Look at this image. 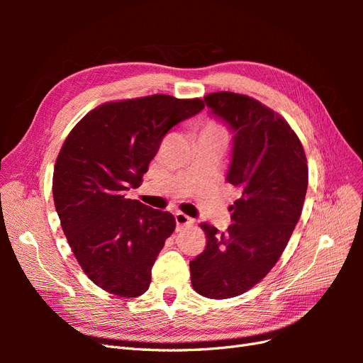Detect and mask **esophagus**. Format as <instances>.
<instances>
[{"instance_id":"esophagus-1","label":"esophagus","mask_w":363,"mask_h":363,"mask_svg":"<svg viewBox=\"0 0 363 363\" xmlns=\"http://www.w3.org/2000/svg\"><path fill=\"white\" fill-rule=\"evenodd\" d=\"M175 224H177V228H184V227H192L194 225V219L189 218L188 215H184L182 212L175 213Z\"/></svg>"}]
</instances>
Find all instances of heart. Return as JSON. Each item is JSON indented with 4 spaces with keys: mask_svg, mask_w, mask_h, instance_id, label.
<instances>
[{
    "mask_svg": "<svg viewBox=\"0 0 363 363\" xmlns=\"http://www.w3.org/2000/svg\"><path fill=\"white\" fill-rule=\"evenodd\" d=\"M201 131H204V133H211V135L225 138V128H224V125L219 123V121H215V119H207L206 123H204V125H203Z\"/></svg>",
    "mask_w": 363,
    "mask_h": 363,
    "instance_id": "heart-1",
    "label": "heart"
}]
</instances>
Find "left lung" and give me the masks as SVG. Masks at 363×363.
<instances>
[{
    "mask_svg": "<svg viewBox=\"0 0 363 363\" xmlns=\"http://www.w3.org/2000/svg\"><path fill=\"white\" fill-rule=\"evenodd\" d=\"M204 101L235 131L227 182L239 199L224 233L200 224L206 248L189 262L191 281L200 295L224 300L251 289L280 259L301 216L309 169L298 136L272 108L224 91Z\"/></svg>",
    "mask_w": 363,
    "mask_h": 363,
    "instance_id": "left-lung-1",
    "label": "left lung"
}]
</instances>
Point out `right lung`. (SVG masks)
<instances>
[{"label":"right lung","mask_w":363,"mask_h":363,"mask_svg":"<svg viewBox=\"0 0 363 363\" xmlns=\"http://www.w3.org/2000/svg\"><path fill=\"white\" fill-rule=\"evenodd\" d=\"M203 107L200 98L163 94L108 101L65 139L54 164V206L77 262L106 292L125 298L147 292L175 219L125 192L139 188L164 135Z\"/></svg>","instance_id":"1"}]
</instances>
